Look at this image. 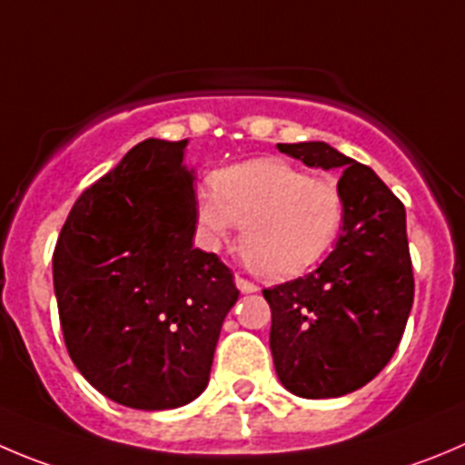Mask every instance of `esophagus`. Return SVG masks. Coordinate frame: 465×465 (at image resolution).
Instances as JSON below:
<instances>
[{"instance_id":"obj_1","label":"esophagus","mask_w":465,"mask_h":465,"mask_svg":"<svg viewBox=\"0 0 465 465\" xmlns=\"http://www.w3.org/2000/svg\"><path fill=\"white\" fill-rule=\"evenodd\" d=\"M235 285H237V290L244 292V294H253V292H258V285H255V282L246 281V278H242V276H235Z\"/></svg>"}]
</instances>
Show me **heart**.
I'll use <instances>...</instances> for the list:
<instances>
[{"label":"heart","instance_id":"1","mask_svg":"<svg viewBox=\"0 0 465 465\" xmlns=\"http://www.w3.org/2000/svg\"><path fill=\"white\" fill-rule=\"evenodd\" d=\"M344 196L331 180L311 178L278 159L237 163L196 192L203 244L228 246L242 225L244 262L264 278H294L326 258L342 230Z\"/></svg>","mask_w":465,"mask_h":465}]
</instances>
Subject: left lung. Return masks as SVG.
Here are the masks:
<instances>
[{"label":"left lung","mask_w":465,"mask_h":465,"mask_svg":"<svg viewBox=\"0 0 465 465\" xmlns=\"http://www.w3.org/2000/svg\"><path fill=\"white\" fill-rule=\"evenodd\" d=\"M278 150L306 166L342 171L347 214L335 249L315 272L262 290L272 308L273 365L294 395L342 397L372 381L404 335L415 287L406 212L370 166L324 141Z\"/></svg>","instance_id":"obj_1"}]
</instances>
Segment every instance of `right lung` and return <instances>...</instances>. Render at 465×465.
I'll list each match as a JSON object with an SVG mask.
<instances>
[{
	"label": "right lung",
	"mask_w": 465,
	"mask_h": 465,
	"mask_svg": "<svg viewBox=\"0 0 465 465\" xmlns=\"http://www.w3.org/2000/svg\"><path fill=\"white\" fill-rule=\"evenodd\" d=\"M187 143L134 145L77 198L52 258L70 358L95 391L130 409H178L205 391L240 296L230 269L193 249Z\"/></svg>",
	"instance_id": "right-lung-1"
}]
</instances>
